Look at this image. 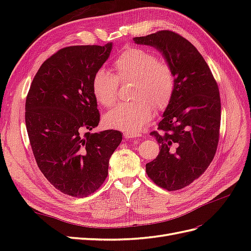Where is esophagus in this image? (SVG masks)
I'll return each mask as SVG.
<instances>
[{
	"label": "esophagus",
	"instance_id": "1",
	"mask_svg": "<svg viewBox=\"0 0 251 251\" xmlns=\"http://www.w3.org/2000/svg\"><path fill=\"white\" fill-rule=\"evenodd\" d=\"M124 136H125V138H126V139H132V138L138 137V135H137V134H135V133H130V132H125V133H124Z\"/></svg>",
	"mask_w": 251,
	"mask_h": 251
}]
</instances>
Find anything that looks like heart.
I'll return each instance as SVG.
<instances>
[{
  "label": "heart",
  "instance_id": "1",
  "mask_svg": "<svg viewBox=\"0 0 251 251\" xmlns=\"http://www.w3.org/2000/svg\"><path fill=\"white\" fill-rule=\"evenodd\" d=\"M114 73L100 69L92 79L97 101L105 108L113 107L119 98V81H132L133 101L123 103L105 114L108 126L136 133L146 126L156 111L170 104L176 87L173 67L159 60L153 52L142 48L124 51L114 62Z\"/></svg>",
  "mask_w": 251,
  "mask_h": 251
}]
</instances>
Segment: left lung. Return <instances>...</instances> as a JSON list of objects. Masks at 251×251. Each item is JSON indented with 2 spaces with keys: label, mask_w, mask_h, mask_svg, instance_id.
Wrapping results in <instances>:
<instances>
[{
  "label": "left lung",
  "mask_w": 251,
  "mask_h": 251,
  "mask_svg": "<svg viewBox=\"0 0 251 251\" xmlns=\"http://www.w3.org/2000/svg\"><path fill=\"white\" fill-rule=\"evenodd\" d=\"M162 53L174 69L176 87L154 136L160 151L147 163L148 176L168 191L189 185L215 157L221 123L217 81L200 52L184 37L161 30L133 39Z\"/></svg>",
  "instance_id": "1"
}]
</instances>
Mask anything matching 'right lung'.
<instances>
[{"label":"right lung","mask_w":251,"mask_h":251,"mask_svg":"<svg viewBox=\"0 0 251 251\" xmlns=\"http://www.w3.org/2000/svg\"><path fill=\"white\" fill-rule=\"evenodd\" d=\"M111 50L112 43L58 50L42 64L26 98V127L37 166L56 189L76 198L101 186L123 140L119 131L90 133L100 117L92 79Z\"/></svg>","instance_id":"obj_1"}]
</instances>
